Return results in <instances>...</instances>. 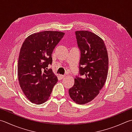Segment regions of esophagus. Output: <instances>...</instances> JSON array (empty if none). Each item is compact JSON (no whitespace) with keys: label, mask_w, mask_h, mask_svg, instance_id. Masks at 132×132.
Here are the masks:
<instances>
[{"label":"esophagus","mask_w":132,"mask_h":132,"mask_svg":"<svg viewBox=\"0 0 132 132\" xmlns=\"http://www.w3.org/2000/svg\"><path fill=\"white\" fill-rule=\"evenodd\" d=\"M66 77V76H63V75H60V76H59V78H60L61 79H63V78H64Z\"/></svg>","instance_id":"esophagus-1"}]
</instances>
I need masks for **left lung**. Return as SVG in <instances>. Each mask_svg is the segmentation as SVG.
Returning <instances> with one entry per match:
<instances>
[{
    "label": "left lung",
    "instance_id": "8db88e82",
    "mask_svg": "<svg viewBox=\"0 0 132 132\" xmlns=\"http://www.w3.org/2000/svg\"><path fill=\"white\" fill-rule=\"evenodd\" d=\"M76 35L81 51L79 74L69 89L71 98L78 104H87L95 98L104 86L108 73V51L104 40L88 31H77Z\"/></svg>",
    "mask_w": 132,
    "mask_h": 132
}]
</instances>
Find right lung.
Listing matches in <instances>:
<instances>
[{"label": "right lung", "instance_id": "1", "mask_svg": "<svg viewBox=\"0 0 132 132\" xmlns=\"http://www.w3.org/2000/svg\"><path fill=\"white\" fill-rule=\"evenodd\" d=\"M64 33L44 31L26 38L20 48L18 64L20 86L27 98L42 104L50 96L58 78L48 65L52 63L51 54Z\"/></svg>", "mask_w": 132, "mask_h": 132}]
</instances>
